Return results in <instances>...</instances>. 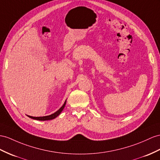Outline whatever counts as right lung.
<instances>
[{
  "instance_id": "obj_1",
  "label": "right lung",
  "mask_w": 160,
  "mask_h": 160,
  "mask_svg": "<svg viewBox=\"0 0 160 160\" xmlns=\"http://www.w3.org/2000/svg\"><path fill=\"white\" fill-rule=\"evenodd\" d=\"M66 101L67 100H65L63 105L61 106V108H60L58 110H57V112L51 114V115H49V116H42V117H33V116H28V115H27V116L29 118H32V119L36 120H40V121H46V120H52V119H55V118L58 116L59 114L61 113V112L63 111V109H64L65 106V104H66Z\"/></svg>"
}]
</instances>
